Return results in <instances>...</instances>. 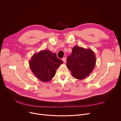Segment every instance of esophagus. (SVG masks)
<instances>
[{
  "instance_id": "obj_1",
  "label": "esophagus",
  "mask_w": 121,
  "mask_h": 121,
  "mask_svg": "<svg viewBox=\"0 0 121 121\" xmlns=\"http://www.w3.org/2000/svg\"><path fill=\"white\" fill-rule=\"evenodd\" d=\"M66 57H64V58H62V61L64 62V63H66Z\"/></svg>"
}]
</instances>
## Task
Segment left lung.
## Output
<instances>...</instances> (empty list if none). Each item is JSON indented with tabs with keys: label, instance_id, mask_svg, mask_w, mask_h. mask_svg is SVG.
<instances>
[{
	"label": "left lung",
	"instance_id": "1",
	"mask_svg": "<svg viewBox=\"0 0 121 121\" xmlns=\"http://www.w3.org/2000/svg\"><path fill=\"white\" fill-rule=\"evenodd\" d=\"M96 64V57L91 49L78 46L73 48L71 55L67 57V67L73 77L83 79L89 75Z\"/></svg>",
	"mask_w": 121,
	"mask_h": 121
}]
</instances>
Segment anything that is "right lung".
<instances>
[{
    "instance_id": "add662e5",
    "label": "right lung",
    "mask_w": 121,
    "mask_h": 121,
    "mask_svg": "<svg viewBox=\"0 0 121 121\" xmlns=\"http://www.w3.org/2000/svg\"><path fill=\"white\" fill-rule=\"evenodd\" d=\"M63 63L57 58L55 53L49 50H43L35 53L31 57L29 64L36 77L45 82L52 80L54 77L56 69Z\"/></svg>"
}]
</instances>
